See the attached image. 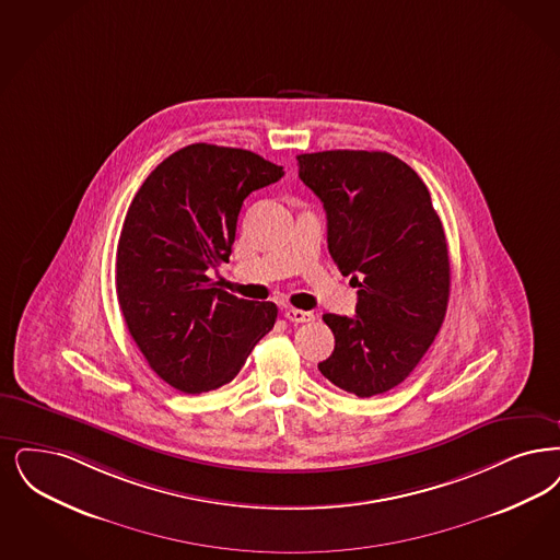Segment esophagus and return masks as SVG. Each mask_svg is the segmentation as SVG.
Returning a JSON list of instances; mask_svg holds the SVG:
<instances>
[{
    "instance_id": "esophagus-1",
    "label": "esophagus",
    "mask_w": 560,
    "mask_h": 560,
    "mask_svg": "<svg viewBox=\"0 0 560 560\" xmlns=\"http://www.w3.org/2000/svg\"><path fill=\"white\" fill-rule=\"evenodd\" d=\"M285 318L291 323H311L314 318L313 313H306V311H298V308H288L285 311Z\"/></svg>"
}]
</instances>
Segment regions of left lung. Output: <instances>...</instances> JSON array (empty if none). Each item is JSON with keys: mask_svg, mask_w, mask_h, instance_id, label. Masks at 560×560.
Returning a JSON list of instances; mask_svg holds the SVG:
<instances>
[{"mask_svg": "<svg viewBox=\"0 0 560 560\" xmlns=\"http://www.w3.org/2000/svg\"><path fill=\"white\" fill-rule=\"evenodd\" d=\"M298 166L327 212L337 269L359 288L354 316L323 314L336 348L318 371L371 398L412 373L444 323L446 233L425 183L400 158L331 150L300 154Z\"/></svg>", "mask_w": 560, "mask_h": 560, "instance_id": "1", "label": "left lung"}]
</instances>
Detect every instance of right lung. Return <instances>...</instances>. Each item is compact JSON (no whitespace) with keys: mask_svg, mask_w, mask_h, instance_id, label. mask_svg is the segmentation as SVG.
I'll use <instances>...</instances> for the list:
<instances>
[{"mask_svg":"<svg viewBox=\"0 0 560 560\" xmlns=\"http://www.w3.org/2000/svg\"><path fill=\"white\" fill-rule=\"evenodd\" d=\"M283 177L254 152L191 143L162 160L127 210L116 249V295L137 348L183 394L233 380L277 320L272 302L214 285L229 262L247 196Z\"/></svg>","mask_w":560,"mask_h":560,"instance_id":"1","label":"right lung"}]
</instances>
